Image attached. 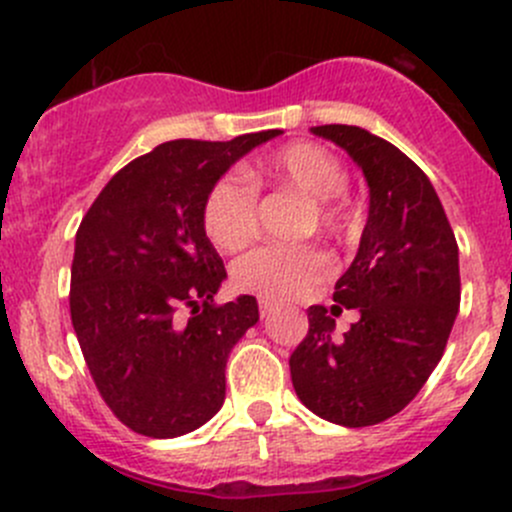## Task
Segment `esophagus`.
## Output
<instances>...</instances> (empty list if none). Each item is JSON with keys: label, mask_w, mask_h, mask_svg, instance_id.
Wrapping results in <instances>:
<instances>
[{"label": "esophagus", "mask_w": 512, "mask_h": 512, "mask_svg": "<svg viewBox=\"0 0 512 512\" xmlns=\"http://www.w3.org/2000/svg\"><path fill=\"white\" fill-rule=\"evenodd\" d=\"M270 312H272V302H270V299L262 297L260 299V314H262V317H270Z\"/></svg>", "instance_id": "34e87169"}]
</instances>
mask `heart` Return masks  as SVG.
Returning a JSON list of instances; mask_svg holds the SVG:
<instances>
[{
	"label": "heart",
	"mask_w": 512,
	"mask_h": 512,
	"mask_svg": "<svg viewBox=\"0 0 512 512\" xmlns=\"http://www.w3.org/2000/svg\"><path fill=\"white\" fill-rule=\"evenodd\" d=\"M255 183L277 185L307 200L302 235L312 230L339 237L352 230V215L342 198L349 188L344 163L317 143H292L250 170ZM203 225L215 247L242 250L257 235V195L240 175H225L210 188L203 205ZM329 275V260L312 245L260 247L232 267V282L242 292L265 299H294L312 292Z\"/></svg>",
	"instance_id": "1"
}]
</instances>
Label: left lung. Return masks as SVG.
I'll return each instance as SVG.
<instances>
[{"label": "left lung", "instance_id": "1", "mask_svg": "<svg viewBox=\"0 0 512 512\" xmlns=\"http://www.w3.org/2000/svg\"><path fill=\"white\" fill-rule=\"evenodd\" d=\"M309 131L359 165L369 215L354 262L334 287V302L356 308L360 322L337 343L331 314L309 307V332L289 356V374L312 414L374 426L399 414L441 361L461 304L456 235L431 180L399 148L344 123Z\"/></svg>", "mask_w": 512, "mask_h": 512}]
</instances>
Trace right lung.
I'll use <instances>...</instances> for the list:
<instances>
[{
    "mask_svg": "<svg viewBox=\"0 0 512 512\" xmlns=\"http://www.w3.org/2000/svg\"><path fill=\"white\" fill-rule=\"evenodd\" d=\"M277 136L160 143L118 170L81 220L71 324L96 389L131 431L185 436L223 409L227 359L260 309L250 294L215 304L227 272L203 205L237 160Z\"/></svg>",
    "mask_w": 512,
    "mask_h": 512,
    "instance_id": "add662e5",
    "label": "right lung"
}]
</instances>
